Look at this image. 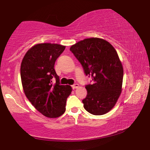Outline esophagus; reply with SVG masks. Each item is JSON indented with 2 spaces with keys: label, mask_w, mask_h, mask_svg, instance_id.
<instances>
[{
  "label": "esophagus",
  "mask_w": 150,
  "mask_h": 150,
  "mask_svg": "<svg viewBox=\"0 0 150 150\" xmlns=\"http://www.w3.org/2000/svg\"><path fill=\"white\" fill-rule=\"evenodd\" d=\"M79 87V84H77V83L74 84L73 85H71V87H72V89H77V88Z\"/></svg>",
  "instance_id": "obj_1"
}]
</instances>
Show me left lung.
Returning <instances> with one entry per match:
<instances>
[{
    "mask_svg": "<svg viewBox=\"0 0 150 150\" xmlns=\"http://www.w3.org/2000/svg\"><path fill=\"white\" fill-rule=\"evenodd\" d=\"M70 51L81 63L85 75L92 77L93 83L85 85V109L94 115L110 111L122 92L124 76L115 49L107 41L92 38L71 46Z\"/></svg>",
    "mask_w": 150,
    "mask_h": 150,
    "instance_id": "8db88e82",
    "label": "left lung"
}]
</instances>
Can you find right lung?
Here are the masks:
<instances>
[{
  "label": "right lung",
  "instance_id": "1",
  "mask_svg": "<svg viewBox=\"0 0 150 150\" xmlns=\"http://www.w3.org/2000/svg\"><path fill=\"white\" fill-rule=\"evenodd\" d=\"M65 48L57 44H37L27 51L21 63L24 93L34 107L47 117H58L64 113L67 98L72 89L69 85H61L54 68Z\"/></svg>",
  "mask_w": 150,
  "mask_h": 150
}]
</instances>
